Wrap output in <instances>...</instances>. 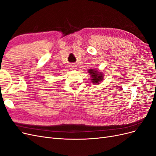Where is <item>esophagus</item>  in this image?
Masks as SVG:
<instances>
[{
  "mask_svg": "<svg viewBox=\"0 0 156 156\" xmlns=\"http://www.w3.org/2000/svg\"><path fill=\"white\" fill-rule=\"evenodd\" d=\"M70 69H72V70H76L77 69V66L76 64H72L70 65Z\"/></svg>",
  "mask_w": 156,
  "mask_h": 156,
  "instance_id": "34e87169",
  "label": "esophagus"
}]
</instances>
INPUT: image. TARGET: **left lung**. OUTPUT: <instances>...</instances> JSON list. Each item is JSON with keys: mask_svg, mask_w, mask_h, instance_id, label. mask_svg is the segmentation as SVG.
I'll list each match as a JSON object with an SVG mask.
<instances>
[{"mask_svg": "<svg viewBox=\"0 0 156 156\" xmlns=\"http://www.w3.org/2000/svg\"><path fill=\"white\" fill-rule=\"evenodd\" d=\"M88 72L90 75V81L94 84H98L104 79V73L95 69H89Z\"/></svg>", "mask_w": 156, "mask_h": 156, "instance_id": "obj_1", "label": "left lung"}]
</instances>
